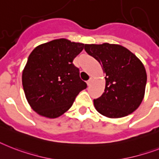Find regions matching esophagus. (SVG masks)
Here are the masks:
<instances>
[{"mask_svg": "<svg viewBox=\"0 0 159 159\" xmlns=\"http://www.w3.org/2000/svg\"><path fill=\"white\" fill-rule=\"evenodd\" d=\"M92 82H93V77H90L88 81H87V85H88V86H91Z\"/></svg>", "mask_w": 159, "mask_h": 159, "instance_id": "1", "label": "esophagus"}]
</instances>
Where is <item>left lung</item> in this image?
<instances>
[{
  "label": "left lung",
  "mask_w": 159,
  "mask_h": 159,
  "mask_svg": "<svg viewBox=\"0 0 159 159\" xmlns=\"http://www.w3.org/2000/svg\"><path fill=\"white\" fill-rule=\"evenodd\" d=\"M85 50L99 61L105 73L104 92L94 100L95 109L109 118L133 113L145 92L147 74L142 62L117 44H86Z\"/></svg>",
  "instance_id": "obj_1"
}]
</instances>
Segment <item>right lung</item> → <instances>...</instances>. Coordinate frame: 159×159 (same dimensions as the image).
I'll return each instance as SVG.
<instances>
[{"mask_svg":"<svg viewBox=\"0 0 159 159\" xmlns=\"http://www.w3.org/2000/svg\"><path fill=\"white\" fill-rule=\"evenodd\" d=\"M84 44L65 38L50 41L31 52L23 70L22 83L31 108L42 117L56 118L73 105L86 83L73 61Z\"/></svg>","mask_w":159,"mask_h":159,"instance_id":"obj_1","label":"right lung"}]
</instances>
